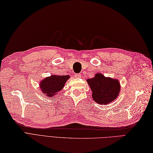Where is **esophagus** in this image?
<instances>
[{
    "label": "esophagus",
    "mask_w": 153,
    "mask_h": 153,
    "mask_svg": "<svg viewBox=\"0 0 153 153\" xmlns=\"http://www.w3.org/2000/svg\"><path fill=\"white\" fill-rule=\"evenodd\" d=\"M82 76V75L80 73H76L75 75V78H80Z\"/></svg>",
    "instance_id": "obj_1"
}]
</instances>
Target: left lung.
<instances>
[{
  "instance_id": "left-lung-1",
  "label": "left lung",
  "mask_w": 153,
  "mask_h": 153,
  "mask_svg": "<svg viewBox=\"0 0 153 153\" xmlns=\"http://www.w3.org/2000/svg\"><path fill=\"white\" fill-rule=\"evenodd\" d=\"M87 82L92 91V97L98 104H108L118 96L120 85L117 79L105 77L102 74L97 73L95 76Z\"/></svg>"
}]
</instances>
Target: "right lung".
Listing matches in <instances>:
<instances>
[{
    "label": "right lung",
    "mask_w": 153,
    "mask_h": 153,
    "mask_svg": "<svg viewBox=\"0 0 153 153\" xmlns=\"http://www.w3.org/2000/svg\"><path fill=\"white\" fill-rule=\"evenodd\" d=\"M69 75H55L45 78L40 83V88L42 93L47 97H54L64 87V84L69 78Z\"/></svg>",
    "instance_id": "1"
}]
</instances>
